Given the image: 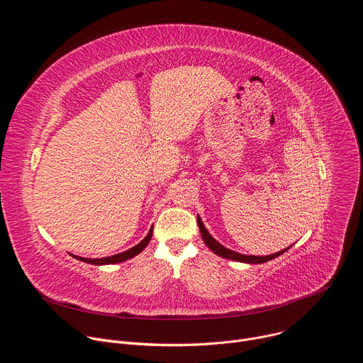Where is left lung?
I'll return each instance as SVG.
<instances>
[{"mask_svg":"<svg viewBox=\"0 0 363 363\" xmlns=\"http://www.w3.org/2000/svg\"><path fill=\"white\" fill-rule=\"evenodd\" d=\"M196 221H198V227H199V231H201V235H202V240L203 242L206 244V247H208L211 251H214L217 255H221L224 258H230V260H234V262H241V263H250V264H260V263H266L269 260H273V258L281 255L283 252H286L289 248L286 250H281L276 254H270V255H263V257H258V255H244V254H240V252H235L233 250H228L225 248L224 245H221L218 241H216L210 233L206 231V228L203 227L202 221L199 217H196Z\"/></svg>","mask_w":363,"mask_h":363,"instance_id":"left-lung-1","label":"left lung"}]
</instances>
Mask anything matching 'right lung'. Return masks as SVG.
<instances>
[{
	"instance_id": "add662e5",
	"label": "right lung",
	"mask_w": 363,
	"mask_h": 363,
	"mask_svg": "<svg viewBox=\"0 0 363 363\" xmlns=\"http://www.w3.org/2000/svg\"><path fill=\"white\" fill-rule=\"evenodd\" d=\"M153 228V227H152ZM152 228L149 230L147 235L135 247H132L130 250H126L121 254H116V255H112V257H103V258H83V257H77V255H73L74 258H77V260H82L84 263H90V264H97V266H101V264H116V263H122V262H126L129 260V258L135 257L136 254H139L146 245L147 242L150 241V237H152Z\"/></svg>"
}]
</instances>
